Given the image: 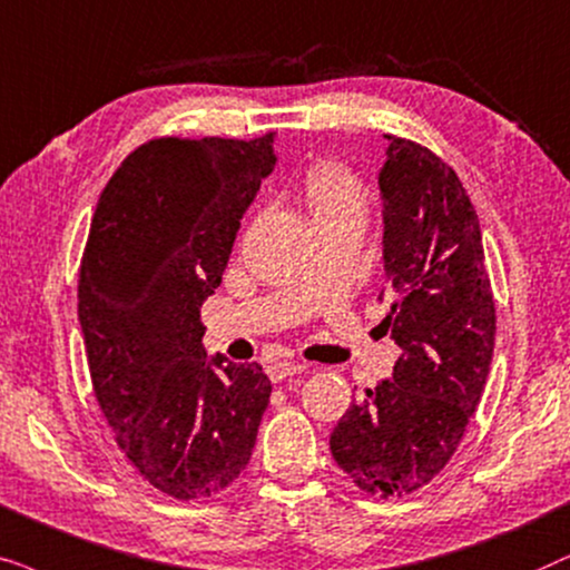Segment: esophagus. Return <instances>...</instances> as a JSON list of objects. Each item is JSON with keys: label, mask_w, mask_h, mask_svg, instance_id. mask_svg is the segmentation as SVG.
<instances>
[{"label": "esophagus", "mask_w": 570, "mask_h": 570, "mask_svg": "<svg viewBox=\"0 0 570 570\" xmlns=\"http://www.w3.org/2000/svg\"><path fill=\"white\" fill-rule=\"evenodd\" d=\"M305 370L307 367L302 362H273V364H268V370H265V373H268L273 383H281L284 377L299 375V373H305Z\"/></svg>", "instance_id": "obj_1"}]
</instances>
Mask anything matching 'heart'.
Wrapping results in <instances>:
<instances>
[{"mask_svg":"<svg viewBox=\"0 0 570 570\" xmlns=\"http://www.w3.org/2000/svg\"><path fill=\"white\" fill-rule=\"evenodd\" d=\"M305 197L315 224L338 218H364L367 189L362 179L344 164L323 161L305 174Z\"/></svg>","mask_w":570,"mask_h":570,"instance_id":"1","label":"heart"}]
</instances>
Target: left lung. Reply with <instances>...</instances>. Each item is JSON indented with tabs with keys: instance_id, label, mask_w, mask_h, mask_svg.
<instances>
[{
	"instance_id": "obj_1",
	"label": "left lung",
	"mask_w": 570,
	"mask_h": 570,
	"mask_svg": "<svg viewBox=\"0 0 570 570\" xmlns=\"http://www.w3.org/2000/svg\"><path fill=\"white\" fill-rule=\"evenodd\" d=\"M383 261L401 346L393 381L367 389L331 432L333 461L375 498L412 495L443 472L480 406L495 348V299L476 210L456 171L385 135Z\"/></svg>"
}]
</instances>
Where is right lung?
Returning <instances> with one entry per match:
<instances>
[{
  "instance_id": "1",
  "label": "right lung",
  "mask_w": 570,
  "mask_h": 570,
  "mask_svg": "<svg viewBox=\"0 0 570 570\" xmlns=\"http://www.w3.org/2000/svg\"><path fill=\"white\" fill-rule=\"evenodd\" d=\"M273 166V135L154 138L114 171L90 222L78 281L90 383L121 453L169 498L229 488L268 409L257 362H206L200 307Z\"/></svg>"
}]
</instances>
